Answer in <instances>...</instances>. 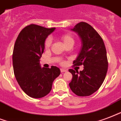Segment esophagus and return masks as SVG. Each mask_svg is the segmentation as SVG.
<instances>
[{
    "label": "esophagus",
    "mask_w": 121,
    "mask_h": 121,
    "mask_svg": "<svg viewBox=\"0 0 121 121\" xmlns=\"http://www.w3.org/2000/svg\"><path fill=\"white\" fill-rule=\"evenodd\" d=\"M60 71H61V73L66 72L67 71V70H66V69H61Z\"/></svg>",
    "instance_id": "obj_1"
}]
</instances>
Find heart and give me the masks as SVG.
<instances>
[{"mask_svg":"<svg viewBox=\"0 0 121 121\" xmlns=\"http://www.w3.org/2000/svg\"><path fill=\"white\" fill-rule=\"evenodd\" d=\"M61 40H62L63 43L64 44L65 46H66L67 44H73L74 43V39L73 38V37L70 34H64L61 36ZM51 40L50 38L47 39L45 42V46L46 48H49L51 45Z\"/></svg>","mask_w":121,"mask_h":121,"instance_id":"obj_1","label":"heart"}]
</instances>
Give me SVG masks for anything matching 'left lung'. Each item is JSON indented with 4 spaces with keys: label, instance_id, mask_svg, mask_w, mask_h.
<instances>
[{
    "label": "left lung",
    "instance_id": "8db88e82",
    "mask_svg": "<svg viewBox=\"0 0 121 121\" xmlns=\"http://www.w3.org/2000/svg\"><path fill=\"white\" fill-rule=\"evenodd\" d=\"M71 30L77 33L81 40V49L73 64L83 65L84 69L80 72L69 70L73 76L69 86L76 95L87 96L97 91L105 79L107 51L100 35L87 23L80 22Z\"/></svg>",
    "mask_w": 121,
    "mask_h": 121
}]
</instances>
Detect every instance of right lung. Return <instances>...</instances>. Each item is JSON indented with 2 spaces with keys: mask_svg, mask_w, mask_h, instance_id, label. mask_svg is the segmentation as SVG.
Segmentation results:
<instances>
[{
  "mask_svg": "<svg viewBox=\"0 0 121 121\" xmlns=\"http://www.w3.org/2000/svg\"><path fill=\"white\" fill-rule=\"evenodd\" d=\"M54 30L32 24L24 28L16 40L13 54L14 73L22 90L30 97L47 95L54 80L60 74L57 67L42 68L40 64L46 39Z\"/></svg>",
  "mask_w": 121,
  "mask_h": 121,
  "instance_id": "right-lung-1",
  "label": "right lung"
}]
</instances>
